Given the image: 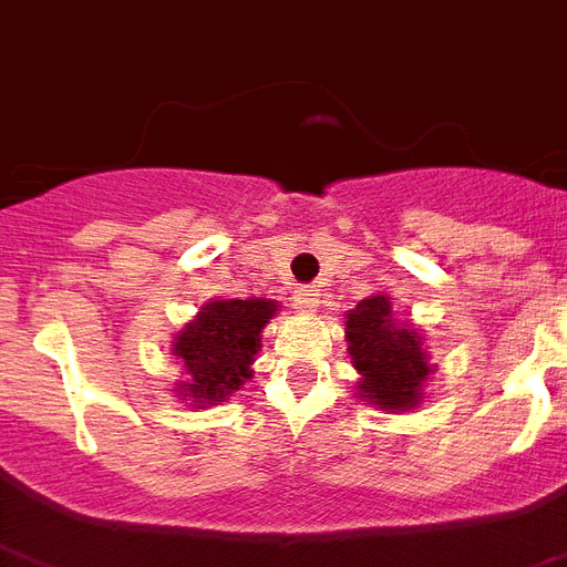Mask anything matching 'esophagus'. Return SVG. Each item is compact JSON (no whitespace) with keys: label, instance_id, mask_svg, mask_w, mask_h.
I'll list each match as a JSON object with an SVG mask.
<instances>
[{"label":"esophagus","instance_id":"esophagus-1","mask_svg":"<svg viewBox=\"0 0 567 567\" xmlns=\"http://www.w3.org/2000/svg\"><path fill=\"white\" fill-rule=\"evenodd\" d=\"M291 302H293V308H299V311H313V308H317V302H320V293L313 291V288H306V285H302V288H297V291H293Z\"/></svg>","mask_w":567,"mask_h":567}]
</instances>
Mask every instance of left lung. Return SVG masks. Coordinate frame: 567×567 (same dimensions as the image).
Instances as JSON below:
<instances>
[{"label": "left lung", "mask_w": 567, "mask_h": 567, "mask_svg": "<svg viewBox=\"0 0 567 567\" xmlns=\"http://www.w3.org/2000/svg\"><path fill=\"white\" fill-rule=\"evenodd\" d=\"M351 363L363 380L360 392L380 409L406 412L421 398L423 380L430 378L432 365L421 349L415 328L392 320L389 297H372L357 302L346 317Z\"/></svg>", "instance_id": "obj_1"}]
</instances>
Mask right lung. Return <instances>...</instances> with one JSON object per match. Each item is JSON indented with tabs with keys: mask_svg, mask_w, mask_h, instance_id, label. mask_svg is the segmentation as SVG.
<instances>
[{
	"mask_svg": "<svg viewBox=\"0 0 567 567\" xmlns=\"http://www.w3.org/2000/svg\"><path fill=\"white\" fill-rule=\"evenodd\" d=\"M274 313L270 299H218L204 306L198 320L189 322L173 342V354L189 374L181 386L184 398L202 406L236 392L250 378L261 328Z\"/></svg>",
	"mask_w": 567,
	"mask_h": 567,
	"instance_id": "1",
	"label": "right lung"
}]
</instances>
